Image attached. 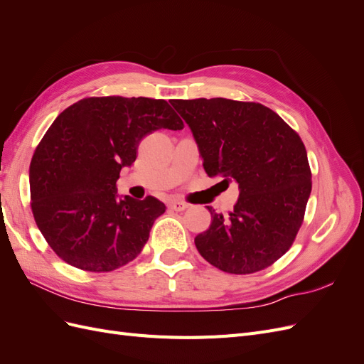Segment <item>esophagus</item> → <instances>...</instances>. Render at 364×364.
Listing matches in <instances>:
<instances>
[{
  "label": "esophagus",
  "mask_w": 364,
  "mask_h": 364,
  "mask_svg": "<svg viewBox=\"0 0 364 364\" xmlns=\"http://www.w3.org/2000/svg\"><path fill=\"white\" fill-rule=\"evenodd\" d=\"M170 208L173 209V211L181 213V211H185V209L188 208V205L181 202V200H171V202H170Z\"/></svg>",
  "instance_id": "34e87169"
}]
</instances>
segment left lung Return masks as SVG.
<instances>
[{"mask_svg":"<svg viewBox=\"0 0 364 364\" xmlns=\"http://www.w3.org/2000/svg\"><path fill=\"white\" fill-rule=\"evenodd\" d=\"M188 124L208 176L235 182L238 200L229 217L206 206L213 222L194 238L217 269L247 274L287 252L299 230L311 171L299 135L259 103L228 98L171 100Z\"/></svg>","mask_w":364,"mask_h":364,"instance_id":"obj_1","label":"left lung"}]
</instances>
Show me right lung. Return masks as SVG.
I'll list each match as a JSON object with an SVG mask.
<instances>
[{"label": "right lung", "mask_w": 364, "mask_h": 364, "mask_svg": "<svg viewBox=\"0 0 364 364\" xmlns=\"http://www.w3.org/2000/svg\"><path fill=\"white\" fill-rule=\"evenodd\" d=\"M183 123L165 100L91 97L54 119L30 164L31 211L50 247L71 266L111 272L136 258L165 205L119 196V171L141 139Z\"/></svg>", "instance_id": "1"}]
</instances>
